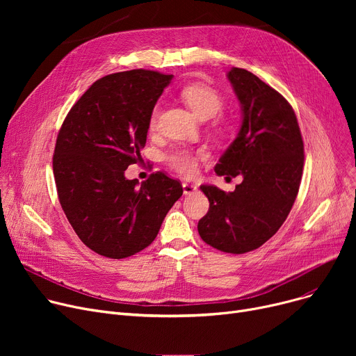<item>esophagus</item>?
<instances>
[{
	"label": "esophagus",
	"mask_w": 356,
	"mask_h": 356,
	"mask_svg": "<svg viewBox=\"0 0 356 356\" xmlns=\"http://www.w3.org/2000/svg\"><path fill=\"white\" fill-rule=\"evenodd\" d=\"M196 191H197V188H196L195 184L188 183V181L183 183V193H184V195H192V193H195Z\"/></svg>",
	"instance_id": "esophagus-1"
}]
</instances>
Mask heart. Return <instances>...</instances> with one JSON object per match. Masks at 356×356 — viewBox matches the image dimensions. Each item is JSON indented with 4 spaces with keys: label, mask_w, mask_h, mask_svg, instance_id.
Segmentation results:
<instances>
[{
    "label": "heart",
    "mask_w": 356,
    "mask_h": 356,
    "mask_svg": "<svg viewBox=\"0 0 356 356\" xmlns=\"http://www.w3.org/2000/svg\"><path fill=\"white\" fill-rule=\"evenodd\" d=\"M181 101L188 105L195 115L200 120H208L215 117L223 106V99L220 93L204 83H191L186 85L180 90ZM160 117V108L156 105L149 115V129H156ZM203 152H192L188 148H175L164 156L165 163L173 170L183 176H192L197 170V160L203 157Z\"/></svg>",
    "instance_id": "1"
}]
</instances>
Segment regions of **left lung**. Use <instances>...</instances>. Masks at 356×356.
Listing matches in <instances>:
<instances>
[{
	"mask_svg": "<svg viewBox=\"0 0 356 356\" xmlns=\"http://www.w3.org/2000/svg\"><path fill=\"white\" fill-rule=\"evenodd\" d=\"M242 108L238 137L215 165L219 176L244 177L234 192L202 184L209 211L199 223L211 247L245 254L259 248L283 225L300 188L305 145L294 109L254 73H228Z\"/></svg>",
	"mask_w": 356,
	"mask_h": 356,
	"instance_id": "1",
	"label": "left lung"
}]
</instances>
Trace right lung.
Listing matches in <instances>:
<instances>
[{
    "instance_id": "right-lung-1",
    "label": "right lung",
    "mask_w": 356,
    "mask_h": 356,
    "mask_svg": "<svg viewBox=\"0 0 356 356\" xmlns=\"http://www.w3.org/2000/svg\"><path fill=\"white\" fill-rule=\"evenodd\" d=\"M173 74L134 69L93 83L66 115L53 175L62 209L83 244L121 259L147 248L183 195L164 172L138 186L124 173L141 160L149 115Z\"/></svg>"
}]
</instances>
